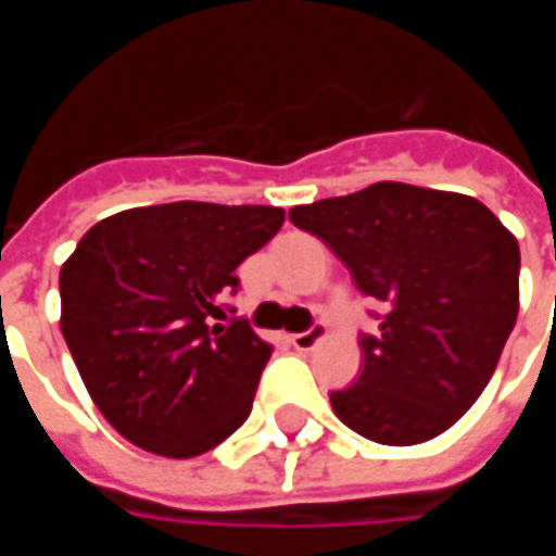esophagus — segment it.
<instances>
[{"label": "esophagus", "instance_id": "esophagus-1", "mask_svg": "<svg viewBox=\"0 0 556 556\" xmlns=\"http://www.w3.org/2000/svg\"><path fill=\"white\" fill-rule=\"evenodd\" d=\"M325 333H327L325 321H313V325L306 327L303 333H294V337H291V345H294L298 351H309L318 339L325 337Z\"/></svg>", "mask_w": 556, "mask_h": 556}]
</instances>
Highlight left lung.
I'll return each mask as SVG.
<instances>
[{"instance_id":"8db88e82","label":"left lung","mask_w":556,"mask_h":556,"mask_svg":"<svg viewBox=\"0 0 556 556\" xmlns=\"http://www.w3.org/2000/svg\"><path fill=\"white\" fill-rule=\"evenodd\" d=\"M325 241L363 298L381 303L363 333V372L330 393L363 438L410 446L438 438L494 375L518 318V241L473 195L378 181L289 211Z\"/></svg>"}]
</instances>
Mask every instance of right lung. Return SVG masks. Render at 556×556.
<instances>
[{
  "instance_id": "add662e5",
  "label": "right lung",
  "mask_w": 556,
  "mask_h": 556,
  "mask_svg": "<svg viewBox=\"0 0 556 556\" xmlns=\"http://www.w3.org/2000/svg\"><path fill=\"white\" fill-rule=\"evenodd\" d=\"M286 211L169 202L91 226L62 265V337L94 405L148 453L193 458L250 417L274 345L235 318V267Z\"/></svg>"
}]
</instances>
